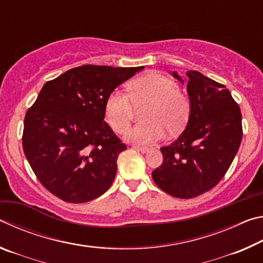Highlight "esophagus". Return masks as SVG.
I'll return each instance as SVG.
<instances>
[{
	"label": "esophagus",
	"mask_w": 263,
	"mask_h": 263,
	"mask_svg": "<svg viewBox=\"0 0 263 263\" xmlns=\"http://www.w3.org/2000/svg\"><path fill=\"white\" fill-rule=\"evenodd\" d=\"M133 149H136L138 152H141V153H147L149 151L148 147H140V146H133Z\"/></svg>",
	"instance_id": "1"
}]
</instances>
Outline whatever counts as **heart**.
I'll return each instance as SVG.
<instances>
[{
	"label": "heart",
	"mask_w": 263,
	"mask_h": 263,
	"mask_svg": "<svg viewBox=\"0 0 263 263\" xmlns=\"http://www.w3.org/2000/svg\"><path fill=\"white\" fill-rule=\"evenodd\" d=\"M128 94L115 90L105 102V119L115 132L122 133L130 125L136 108L146 105L141 119L145 123L127 130L124 138L137 145H149L162 139L164 130L176 135L185 126L190 112L188 97L179 90L174 80L149 73L128 83Z\"/></svg>",
	"instance_id": "heart-1"
}]
</instances>
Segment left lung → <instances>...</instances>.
Instances as JSON below:
<instances>
[{
	"instance_id": "8db88e82",
	"label": "left lung",
	"mask_w": 263,
	"mask_h": 263,
	"mask_svg": "<svg viewBox=\"0 0 263 263\" xmlns=\"http://www.w3.org/2000/svg\"><path fill=\"white\" fill-rule=\"evenodd\" d=\"M177 81L186 83L190 112L184 131L161 147L163 162L152 172L160 189L176 198H193L212 189L228 172L242 138L241 112L225 86L197 70Z\"/></svg>"
}]
</instances>
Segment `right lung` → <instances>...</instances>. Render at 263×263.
<instances>
[{
    "instance_id": "1",
    "label": "right lung",
    "mask_w": 263,
    "mask_h": 263,
    "mask_svg": "<svg viewBox=\"0 0 263 263\" xmlns=\"http://www.w3.org/2000/svg\"><path fill=\"white\" fill-rule=\"evenodd\" d=\"M140 67L84 65L47 81L26 111L23 149L57 197L86 203L110 188L126 146L104 122L108 96Z\"/></svg>"
}]
</instances>
